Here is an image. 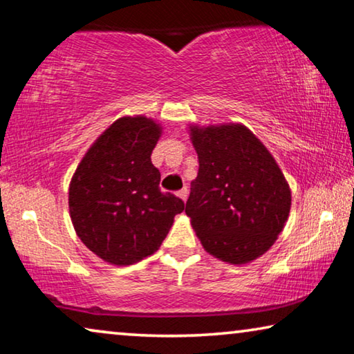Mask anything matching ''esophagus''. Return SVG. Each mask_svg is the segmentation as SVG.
Returning <instances> with one entry per match:
<instances>
[{"label":"esophagus","instance_id":"1","mask_svg":"<svg viewBox=\"0 0 354 354\" xmlns=\"http://www.w3.org/2000/svg\"><path fill=\"white\" fill-rule=\"evenodd\" d=\"M178 197L181 198L183 201H186L187 200V197H189V190H187V187H184V189H181L178 192Z\"/></svg>","mask_w":354,"mask_h":354}]
</instances>
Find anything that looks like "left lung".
<instances>
[{"label":"left lung","mask_w":354,"mask_h":354,"mask_svg":"<svg viewBox=\"0 0 354 354\" xmlns=\"http://www.w3.org/2000/svg\"><path fill=\"white\" fill-rule=\"evenodd\" d=\"M198 156L186 214L203 249L245 265L271 249L288 221L291 190L276 159L238 122L189 126Z\"/></svg>","instance_id":"1"}]
</instances>
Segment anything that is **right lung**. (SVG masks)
<instances>
[{"label":"right lung","instance_id":"1","mask_svg":"<svg viewBox=\"0 0 354 354\" xmlns=\"http://www.w3.org/2000/svg\"><path fill=\"white\" fill-rule=\"evenodd\" d=\"M162 126L143 115L122 116L100 133L69 184L77 236L104 261L129 266L153 255L184 203L160 192L151 153Z\"/></svg>","mask_w":354,"mask_h":354}]
</instances>
